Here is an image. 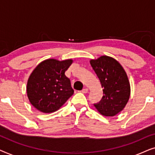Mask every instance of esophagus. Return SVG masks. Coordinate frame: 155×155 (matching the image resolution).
I'll return each instance as SVG.
<instances>
[{"label":"esophagus","mask_w":155,"mask_h":155,"mask_svg":"<svg viewBox=\"0 0 155 155\" xmlns=\"http://www.w3.org/2000/svg\"><path fill=\"white\" fill-rule=\"evenodd\" d=\"M87 92H88V89H87V88H84V89H82V92L84 93V94H85V93H87Z\"/></svg>","instance_id":"34e87169"}]
</instances>
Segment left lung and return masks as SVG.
<instances>
[{"label":"left lung","mask_w":155,"mask_h":155,"mask_svg":"<svg viewBox=\"0 0 155 155\" xmlns=\"http://www.w3.org/2000/svg\"><path fill=\"white\" fill-rule=\"evenodd\" d=\"M103 88V97L94 107L101 115L114 116L121 111L128 103L130 87L124 68L116 59L101 56L90 61Z\"/></svg>","instance_id":"8db88e82"}]
</instances>
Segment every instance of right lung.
I'll list each match as a JSON object with an SVG mask.
<instances>
[{
    "label": "right lung",
    "mask_w": 155,
    "mask_h": 155,
    "mask_svg": "<svg viewBox=\"0 0 155 155\" xmlns=\"http://www.w3.org/2000/svg\"><path fill=\"white\" fill-rule=\"evenodd\" d=\"M72 63V59L60 61L50 58L35 68L27 84V97L34 107L43 113H51L73 94L71 80L65 75Z\"/></svg>",
    "instance_id": "add662e5"
}]
</instances>
